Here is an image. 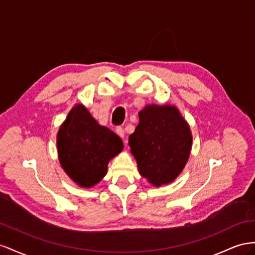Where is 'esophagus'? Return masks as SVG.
<instances>
[{"label":"esophagus","mask_w":255,"mask_h":255,"mask_svg":"<svg viewBox=\"0 0 255 255\" xmlns=\"http://www.w3.org/2000/svg\"><path fill=\"white\" fill-rule=\"evenodd\" d=\"M115 132L118 133V134L122 137V139H124V137H125V130H124L122 127H118V128H116V129H115Z\"/></svg>","instance_id":"esophagus-1"}]
</instances>
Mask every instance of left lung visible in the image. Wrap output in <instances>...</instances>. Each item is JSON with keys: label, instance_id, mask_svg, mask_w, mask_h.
Listing matches in <instances>:
<instances>
[{"label": "left lung", "instance_id": "8db88e82", "mask_svg": "<svg viewBox=\"0 0 255 255\" xmlns=\"http://www.w3.org/2000/svg\"><path fill=\"white\" fill-rule=\"evenodd\" d=\"M140 175L155 187L168 185L183 172L192 148L187 121L173 105H146L129 136Z\"/></svg>", "mask_w": 255, "mask_h": 255}]
</instances>
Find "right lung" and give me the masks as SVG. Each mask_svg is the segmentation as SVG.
<instances>
[{
	"label": "right lung",
	"instance_id": "1",
	"mask_svg": "<svg viewBox=\"0 0 255 255\" xmlns=\"http://www.w3.org/2000/svg\"><path fill=\"white\" fill-rule=\"evenodd\" d=\"M56 146L64 172L82 188L100 183L109 161L124 148L121 137L101 126L81 104L72 107L60 126Z\"/></svg>",
	"mask_w": 255,
	"mask_h": 255
}]
</instances>
